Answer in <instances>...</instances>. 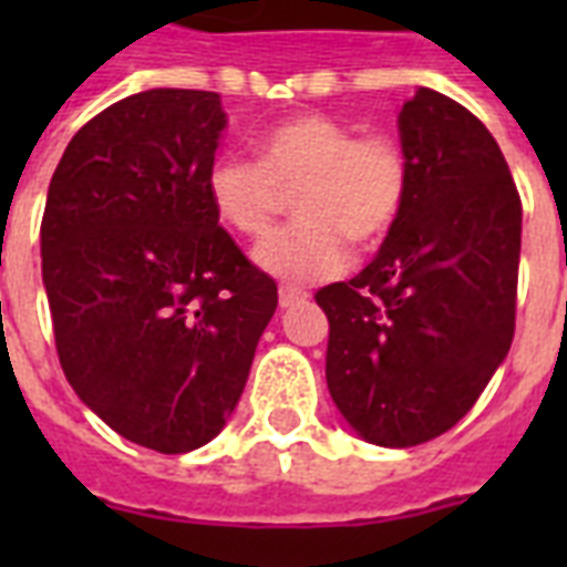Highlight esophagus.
Instances as JSON below:
<instances>
[{"label":"esophagus","mask_w":567,"mask_h":567,"mask_svg":"<svg viewBox=\"0 0 567 567\" xmlns=\"http://www.w3.org/2000/svg\"><path fill=\"white\" fill-rule=\"evenodd\" d=\"M306 300H309V293L300 291V288H279V306H282V309L300 306V302Z\"/></svg>","instance_id":"obj_1"}]
</instances>
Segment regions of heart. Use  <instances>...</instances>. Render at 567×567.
Instances as JSON below:
<instances>
[{
  "mask_svg": "<svg viewBox=\"0 0 567 567\" xmlns=\"http://www.w3.org/2000/svg\"><path fill=\"white\" fill-rule=\"evenodd\" d=\"M256 158L220 155L205 190L229 229L258 238L293 194V226L267 235L252 258L282 282H311L344 270L350 247H377L400 217L409 188L405 155L394 137H359L329 114L279 120L256 137Z\"/></svg>",
  "mask_w": 567,
  "mask_h": 567,
  "instance_id": "1",
  "label": "heart"
}]
</instances>
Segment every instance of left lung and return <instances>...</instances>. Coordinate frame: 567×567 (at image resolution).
<instances>
[{"label":"left lung","mask_w":567,"mask_h":567,"mask_svg":"<svg viewBox=\"0 0 567 567\" xmlns=\"http://www.w3.org/2000/svg\"><path fill=\"white\" fill-rule=\"evenodd\" d=\"M409 188L377 258L320 288L327 385L355 435L414 447L456 426L515 336L520 199L492 132L417 87L396 117Z\"/></svg>","instance_id":"left-lung-1"}]
</instances>
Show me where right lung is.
<instances>
[{
    "mask_svg": "<svg viewBox=\"0 0 567 567\" xmlns=\"http://www.w3.org/2000/svg\"><path fill=\"white\" fill-rule=\"evenodd\" d=\"M226 123L220 93H135L75 132L49 182L40 256L66 382L158 453L226 426L279 302L205 190Z\"/></svg>",
    "mask_w": 567,
    "mask_h": 567,
    "instance_id": "add662e5",
    "label": "right lung"
}]
</instances>
